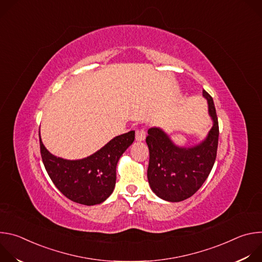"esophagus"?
I'll list each match as a JSON object with an SVG mask.
<instances>
[{"label": "esophagus", "instance_id": "obj_1", "mask_svg": "<svg viewBox=\"0 0 262 262\" xmlns=\"http://www.w3.org/2000/svg\"><path fill=\"white\" fill-rule=\"evenodd\" d=\"M145 137H146V133L144 129H138L136 132V141L142 142L145 140Z\"/></svg>", "mask_w": 262, "mask_h": 262}]
</instances>
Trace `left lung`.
Instances as JSON below:
<instances>
[{
	"label": "left lung",
	"mask_w": 262,
	"mask_h": 262,
	"mask_svg": "<svg viewBox=\"0 0 262 262\" xmlns=\"http://www.w3.org/2000/svg\"><path fill=\"white\" fill-rule=\"evenodd\" d=\"M212 126L206 138L191 147L176 145L160 127L148 129V182L152 192L163 200L180 202L193 196L208 177L219 142V123L212 97L203 90Z\"/></svg>",
	"instance_id": "8db88e82"
}]
</instances>
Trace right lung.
Segmentation results:
<instances>
[{
    "instance_id": "obj_1",
    "label": "right lung",
    "mask_w": 262,
    "mask_h": 262,
    "mask_svg": "<svg viewBox=\"0 0 262 262\" xmlns=\"http://www.w3.org/2000/svg\"><path fill=\"white\" fill-rule=\"evenodd\" d=\"M40 152L46 170L56 188L69 200L96 205L113 193L119 159L135 140V130L107 142L99 150L81 160H65L52 155L40 138Z\"/></svg>"
}]
</instances>
